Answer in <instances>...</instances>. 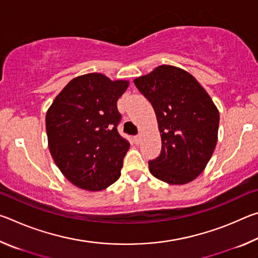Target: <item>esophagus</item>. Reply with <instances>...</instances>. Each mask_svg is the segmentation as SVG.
Returning <instances> with one entry per match:
<instances>
[{
	"label": "esophagus",
	"instance_id": "1",
	"mask_svg": "<svg viewBox=\"0 0 258 258\" xmlns=\"http://www.w3.org/2000/svg\"><path fill=\"white\" fill-rule=\"evenodd\" d=\"M140 140H141V135H135L134 142L137 143V145H138V143H140Z\"/></svg>",
	"mask_w": 258,
	"mask_h": 258
}]
</instances>
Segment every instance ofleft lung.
<instances>
[{
	"instance_id": "1",
	"label": "left lung",
	"mask_w": 258,
	"mask_h": 258,
	"mask_svg": "<svg viewBox=\"0 0 258 258\" xmlns=\"http://www.w3.org/2000/svg\"><path fill=\"white\" fill-rule=\"evenodd\" d=\"M156 112L161 138L149 171L168 184L182 185L204 172L217 143L220 112L206 90L184 69L163 64L134 80Z\"/></svg>"
}]
</instances>
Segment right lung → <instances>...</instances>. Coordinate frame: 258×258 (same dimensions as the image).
<instances>
[{
	"mask_svg": "<svg viewBox=\"0 0 258 258\" xmlns=\"http://www.w3.org/2000/svg\"><path fill=\"white\" fill-rule=\"evenodd\" d=\"M130 82L100 73L77 76L56 95L45 116L47 145L67 180L87 191H101L120 176L130 143L117 125V101Z\"/></svg>",
	"mask_w": 258,
	"mask_h": 258,
	"instance_id": "obj_1",
	"label": "right lung"
}]
</instances>
